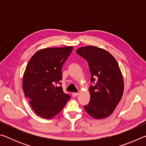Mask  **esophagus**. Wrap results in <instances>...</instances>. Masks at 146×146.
I'll return each mask as SVG.
<instances>
[{
    "instance_id": "34e87169",
    "label": "esophagus",
    "mask_w": 146,
    "mask_h": 146,
    "mask_svg": "<svg viewBox=\"0 0 146 146\" xmlns=\"http://www.w3.org/2000/svg\"><path fill=\"white\" fill-rule=\"evenodd\" d=\"M78 93H72V96L73 97H76V96H78Z\"/></svg>"
}]
</instances>
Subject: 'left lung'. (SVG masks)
<instances>
[{
  "mask_svg": "<svg viewBox=\"0 0 146 146\" xmlns=\"http://www.w3.org/2000/svg\"><path fill=\"white\" fill-rule=\"evenodd\" d=\"M86 59L91 73L90 101L84 106L96 119L108 117L114 111L123 92V80L119 66L112 55L96 46H86L76 51Z\"/></svg>",
  "mask_w": 146,
  "mask_h": 146,
  "instance_id": "obj_1",
  "label": "left lung"
}]
</instances>
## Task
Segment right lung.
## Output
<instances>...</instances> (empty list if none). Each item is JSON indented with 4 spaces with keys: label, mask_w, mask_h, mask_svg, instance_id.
<instances>
[{
    "label": "right lung",
    "mask_w": 146,
    "mask_h": 146,
    "mask_svg": "<svg viewBox=\"0 0 146 146\" xmlns=\"http://www.w3.org/2000/svg\"><path fill=\"white\" fill-rule=\"evenodd\" d=\"M73 47L48 48L38 51L29 60L23 76L25 97L38 116L49 119L58 114L71 96L56 86L62 78V68Z\"/></svg>",
    "instance_id": "add662e5"
}]
</instances>
